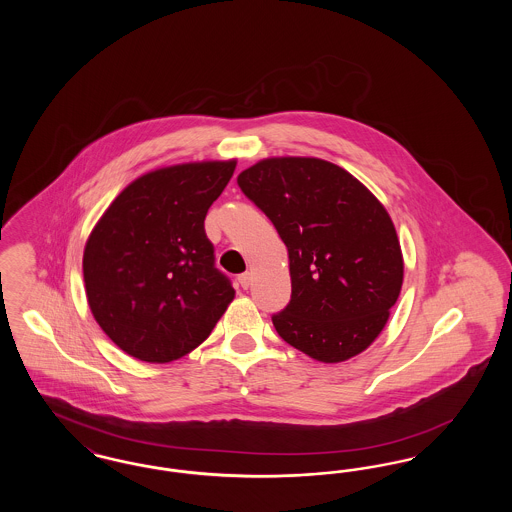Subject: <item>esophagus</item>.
Masks as SVG:
<instances>
[{"mask_svg": "<svg viewBox=\"0 0 512 512\" xmlns=\"http://www.w3.org/2000/svg\"><path fill=\"white\" fill-rule=\"evenodd\" d=\"M238 284H240L244 290H247V288L251 286V274H249V272L240 274V276H238Z\"/></svg>", "mask_w": 512, "mask_h": 512, "instance_id": "34e87169", "label": "esophagus"}]
</instances>
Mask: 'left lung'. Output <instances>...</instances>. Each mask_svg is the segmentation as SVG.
I'll list each match as a JSON object with an SVG mask.
<instances>
[{"mask_svg":"<svg viewBox=\"0 0 512 512\" xmlns=\"http://www.w3.org/2000/svg\"><path fill=\"white\" fill-rule=\"evenodd\" d=\"M238 186L280 234L292 299L272 324L322 363L347 361L378 338L403 284L388 211L338 165L309 157L265 159Z\"/></svg>","mask_w":512,"mask_h":512,"instance_id":"obj_1","label":"left lung"}]
</instances>
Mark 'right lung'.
Returning <instances> with one entry per match:
<instances>
[{
  "mask_svg": "<svg viewBox=\"0 0 512 512\" xmlns=\"http://www.w3.org/2000/svg\"><path fill=\"white\" fill-rule=\"evenodd\" d=\"M236 161L149 172L124 188L84 249V284L94 318L124 353L171 363L209 338L234 299L215 267L205 215Z\"/></svg>",
  "mask_w": 512,
  "mask_h": 512,
  "instance_id": "add662e5",
  "label": "right lung"
}]
</instances>
